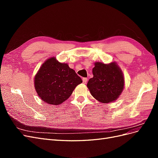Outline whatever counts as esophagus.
Wrapping results in <instances>:
<instances>
[{"label":"esophagus","mask_w":158,"mask_h":158,"mask_svg":"<svg viewBox=\"0 0 158 158\" xmlns=\"http://www.w3.org/2000/svg\"><path fill=\"white\" fill-rule=\"evenodd\" d=\"M87 81H88V79L86 78H82V82H83V84H85L87 83Z\"/></svg>","instance_id":"obj_1"}]
</instances>
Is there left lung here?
Wrapping results in <instances>:
<instances>
[{
    "instance_id": "1",
    "label": "left lung",
    "mask_w": 158,
    "mask_h": 158,
    "mask_svg": "<svg viewBox=\"0 0 158 158\" xmlns=\"http://www.w3.org/2000/svg\"><path fill=\"white\" fill-rule=\"evenodd\" d=\"M93 78L87 84L90 94L98 102L111 103L119 97L125 86L123 72L116 62L104 64L95 62Z\"/></svg>"
}]
</instances>
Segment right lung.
I'll return each instance as SVG.
<instances>
[{"instance_id": "1", "label": "right lung", "mask_w": 158, "mask_h": 158, "mask_svg": "<svg viewBox=\"0 0 158 158\" xmlns=\"http://www.w3.org/2000/svg\"><path fill=\"white\" fill-rule=\"evenodd\" d=\"M82 80L67 63L51 57L47 59L35 75L34 87L44 102L58 106L69 99Z\"/></svg>"}]
</instances>
